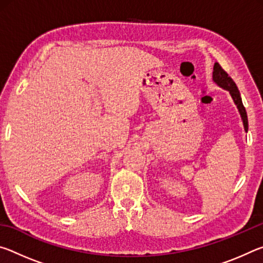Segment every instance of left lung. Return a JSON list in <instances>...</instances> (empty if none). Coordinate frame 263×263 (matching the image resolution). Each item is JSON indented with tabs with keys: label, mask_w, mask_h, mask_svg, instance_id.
Wrapping results in <instances>:
<instances>
[{
	"label": "left lung",
	"mask_w": 263,
	"mask_h": 263,
	"mask_svg": "<svg viewBox=\"0 0 263 263\" xmlns=\"http://www.w3.org/2000/svg\"><path fill=\"white\" fill-rule=\"evenodd\" d=\"M212 78H213V81H215L218 84V86H220L221 88H224V89H226V90L230 91V94H231V96H232L234 103L237 104V108L239 109L240 115H241L245 131L247 132V130H248L247 112H246V109H245V106L242 104L241 96H240V92L238 90L237 84H235V82L233 81L232 78H231L230 75L221 68V66L218 64V62H216L215 66H213Z\"/></svg>",
	"instance_id": "left-lung-1"
}]
</instances>
